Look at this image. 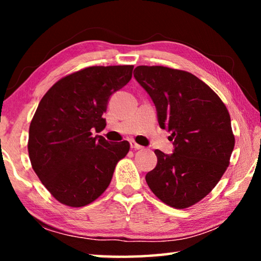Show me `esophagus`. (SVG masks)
<instances>
[{"label":"esophagus","mask_w":261,"mask_h":261,"mask_svg":"<svg viewBox=\"0 0 261 261\" xmlns=\"http://www.w3.org/2000/svg\"><path fill=\"white\" fill-rule=\"evenodd\" d=\"M130 146H131V148H134V149H143L144 148L143 146H141V145L135 143L134 140L130 141Z\"/></svg>","instance_id":"34e87169"}]
</instances>
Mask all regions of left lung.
<instances>
[{
  "label": "left lung",
  "mask_w": 261,
  "mask_h": 261,
  "mask_svg": "<svg viewBox=\"0 0 261 261\" xmlns=\"http://www.w3.org/2000/svg\"><path fill=\"white\" fill-rule=\"evenodd\" d=\"M134 76L151 96L159 125L171 132L174 145L171 154L154 151L158 163L145 178L165 204L187 208L213 190L229 166L235 146L230 115L215 92L192 73L139 65Z\"/></svg>",
  "instance_id": "1"
}]
</instances>
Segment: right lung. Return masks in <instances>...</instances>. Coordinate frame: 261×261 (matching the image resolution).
<instances>
[{
	"label": "right lung",
	"instance_id": "1",
	"mask_svg": "<svg viewBox=\"0 0 261 261\" xmlns=\"http://www.w3.org/2000/svg\"><path fill=\"white\" fill-rule=\"evenodd\" d=\"M132 70L134 65L83 69L60 79L39 103L30 125V160L62 204L82 207L94 201L129 152L126 140L109 143L93 131L105 129L110 96L130 82Z\"/></svg>",
	"mask_w": 261,
	"mask_h": 261
}]
</instances>
